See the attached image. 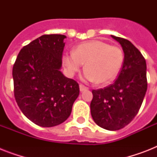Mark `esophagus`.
Returning a JSON list of instances; mask_svg holds the SVG:
<instances>
[{"label": "esophagus", "mask_w": 157, "mask_h": 157, "mask_svg": "<svg viewBox=\"0 0 157 157\" xmlns=\"http://www.w3.org/2000/svg\"><path fill=\"white\" fill-rule=\"evenodd\" d=\"M88 90V88H87V87H86V86H83V85H80V90L81 91V92H83V91H85V90Z\"/></svg>", "instance_id": "esophagus-1"}]
</instances>
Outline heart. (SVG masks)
<instances>
[{"mask_svg": "<svg viewBox=\"0 0 157 157\" xmlns=\"http://www.w3.org/2000/svg\"><path fill=\"white\" fill-rule=\"evenodd\" d=\"M123 60L121 48L98 40L82 43L63 58L70 76L76 73L86 63L84 80L95 81L98 84H107L114 80L121 68Z\"/></svg>", "mask_w": 157, "mask_h": 157, "instance_id": "1", "label": "heart"}]
</instances>
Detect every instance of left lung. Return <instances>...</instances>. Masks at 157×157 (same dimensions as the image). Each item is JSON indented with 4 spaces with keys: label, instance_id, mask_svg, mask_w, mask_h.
<instances>
[{
    "label": "left lung",
    "instance_id": "8db88e82",
    "mask_svg": "<svg viewBox=\"0 0 157 157\" xmlns=\"http://www.w3.org/2000/svg\"><path fill=\"white\" fill-rule=\"evenodd\" d=\"M124 51V62L115 82L93 90L91 116L98 126L118 130L129 124L139 112L147 89V64L141 52L124 38L112 36Z\"/></svg>",
    "mask_w": 157,
    "mask_h": 157
}]
</instances>
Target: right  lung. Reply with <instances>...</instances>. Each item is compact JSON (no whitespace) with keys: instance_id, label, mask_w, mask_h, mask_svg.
I'll list each match as a JSON object with an SVG mask.
<instances>
[{"instance_id":"add662e5","label":"right lung","mask_w":157,"mask_h":157,"mask_svg":"<svg viewBox=\"0 0 157 157\" xmlns=\"http://www.w3.org/2000/svg\"><path fill=\"white\" fill-rule=\"evenodd\" d=\"M65 38L60 34L41 36L23 46L13 64L17 104L39 126L65 121L80 93L78 83L60 71Z\"/></svg>"}]
</instances>
